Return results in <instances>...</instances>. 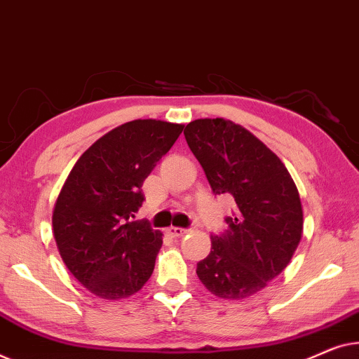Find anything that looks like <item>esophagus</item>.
Instances as JSON below:
<instances>
[{
    "mask_svg": "<svg viewBox=\"0 0 359 359\" xmlns=\"http://www.w3.org/2000/svg\"><path fill=\"white\" fill-rule=\"evenodd\" d=\"M187 229H184V228H175V226H170V228L168 229V234L170 236V237H182L184 234H187Z\"/></svg>",
    "mask_w": 359,
    "mask_h": 359,
    "instance_id": "1",
    "label": "esophagus"
}]
</instances>
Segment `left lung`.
Segmentation results:
<instances>
[{
  "instance_id": "left-lung-1",
  "label": "left lung",
  "mask_w": 359,
  "mask_h": 359,
  "mask_svg": "<svg viewBox=\"0 0 359 359\" xmlns=\"http://www.w3.org/2000/svg\"><path fill=\"white\" fill-rule=\"evenodd\" d=\"M184 135L213 194H229L237 205L228 229L211 236L196 275L215 296L244 299L290 264L302 236L299 194L278 156L241 125L200 118Z\"/></svg>"
}]
</instances>
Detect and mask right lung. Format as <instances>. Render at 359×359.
Segmentation results:
<instances>
[{
  "label": "right lung",
  "mask_w": 359,
  "mask_h": 359,
  "mask_svg": "<svg viewBox=\"0 0 359 359\" xmlns=\"http://www.w3.org/2000/svg\"><path fill=\"white\" fill-rule=\"evenodd\" d=\"M184 125L133 120L109 131L78 159L53 210L60 255L81 285L102 297L135 294L153 275L163 234L131 221L144 179L172 148Z\"/></svg>",
  "instance_id": "add662e5"
}]
</instances>
